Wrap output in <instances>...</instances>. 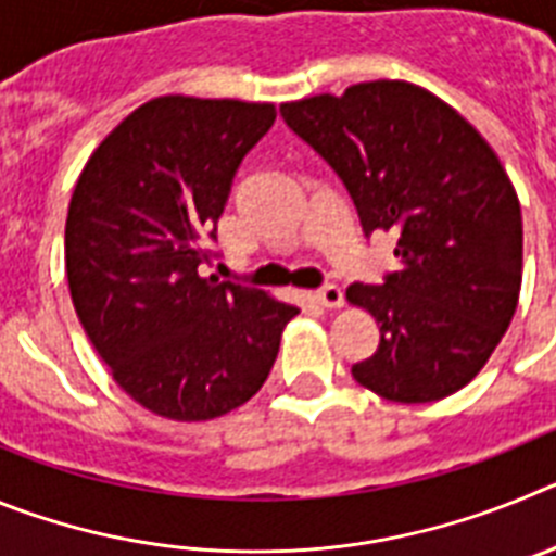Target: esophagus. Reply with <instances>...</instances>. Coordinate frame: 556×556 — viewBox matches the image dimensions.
I'll list each match as a JSON object with an SVG mask.
<instances>
[{
	"label": "esophagus",
	"mask_w": 556,
	"mask_h": 556,
	"mask_svg": "<svg viewBox=\"0 0 556 556\" xmlns=\"http://www.w3.org/2000/svg\"><path fill=\"white\" fill-rule=\"evenodd\" d=\"M314 301L320 303L323 308H342L345 306V294H342V289L339 287L328 283V287H323L314 292Z\"/></svg>",
	"instance_id": "34e87169"
}]
</instances>
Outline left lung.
<instances>
[{"label":"left lung","mask_w":556,"mask_h":556,"mask_svg":"<svg viewBox=\"0 0 556 556\" xmlns=\"http://www.w3.org/2000/svg\"><path fill=\"white\" fill-rule=\"evenodd\" d=\"M281 116L348 186L365 233H397L401 269L345 292L381 331L353 378L395 404L454 395L488 365L518 308L523 219L495 150L406 80L283 102Z\"/></svg>","instance_id":"1"}]
</instances>
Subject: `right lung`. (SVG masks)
Returning <instances> with one entry per match:
<instances>
[{
    "label": "right lung",
    "mask_w": 556,
    "mask_h": 556,
    "mask_svg": "<svg viewBox=\"0 0 556 556\" xmlns=\"http://www.w3.org/2000/svg\"><path fill=\"white\" fill-rule=\"evenodd\" d=\"M273 122V102L155 97L108 132L72 191L66 281L83 331L113 381L166 420L248 404L301 314L198 273L236 169Z\"/></svg>",
    "instance_id": "right-lung-1"
}]
</instances>
